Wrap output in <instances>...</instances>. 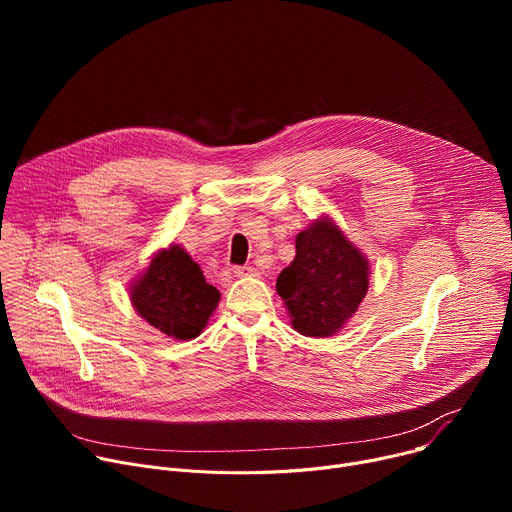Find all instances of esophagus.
<instances>
[{
    "instance_id": "esophagus-1",
    "label": "esophagus",
    "mask_w": 512,
    "mask_h": 512,
    "mask_svg": "<svg viewBox=\"0 0 512 512\" xmlns=\"http://www.w3.org/2000/svg\"><path fill=\"white\" fill-rule=\"evenodd\" d=\"M235 275L237 277H255L257 275V271L253 269V267H249V265H243V267H235Z\"/></svg>"
}]
</instances>
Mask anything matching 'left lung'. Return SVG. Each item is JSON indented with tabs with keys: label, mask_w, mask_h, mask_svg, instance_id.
<instances>
[{
	"label": "left lung",
	"mask_w": 512,
	"mask_h": 512,
	"mask_svg": "<svg viewBox=\"0 0 512 512\" xmlns=\"http://www.w3.org/2000/svg\"><path fill=\"white\" fill-rule=\"evenodd\" d=\"M369 261L322 216L296 237V257L275 283L291 326L310 338L336 334L369 291Z\"/></svg>",
	"instance_id": "obj_1"
}]
</instances>
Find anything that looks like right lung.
<instances>
[{"label":"right lung","mask_w":512,"mask_h":512,"mask_svg":"<svg viewBox=\"0 0 512 512\" xmlns=\"http://www.w3.org/2000/svg\"><path fill=\"white\" fill-rule=\"evenodd\" d=\"M129 294L135 312L174 340L196 338L221 300L180 245L158 251Z\"/></svg>","instance_id":"add662e5"}]
</instances>
